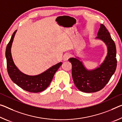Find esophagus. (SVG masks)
I'll list each match as a JSON object with an SVG mask.
<instances>
[{
  "label": "esophagus",
  "mask_w": 122,
  "mask_h": 122,
  "mask_svg": "<svg viewBox=\"0 0 122 122\" xmlns=\"http://www.w3.org/2000/svg\"><path fill=\"white\" fill-rule=\"evenodd\" d=\"M71 56V55L69 53H66V54H65L64 56H63V61H67L68 60V59L69 57Z\"/></svg>",
  "instance_id": "obj_1"
}]
</instances>
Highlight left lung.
Instances as JSON below:
<instances>
[{"label":"left lung","mask_w":122,"mask_h":122,"mask_svg":"<svg viewBox=\"0 0 122 122\" xmlns=\"http://www.w3.org/2000/svg\"><path fill=\"white\" fill-rule=\"evenodd\" d=\"M96 40L103 41L107 47L106 57L99 66L87 69L78 56L68 59L72 66L71 74L75 85L81 91L96 92L101 90L109 81L117 67L116 48L111 35L103 24L100 27Z\"/></svg>","instance_id":"left-lung-1"}]
</instances>
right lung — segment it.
Segmentation results:
<instances>
[{"mask_svg": "<svg viewBox=\"0 0 122 122\" xmlns=\"http://www.w3.org/2000/svg\"><path fill=\"white\" fill-rule=\"evenodd\" d=\"M17 31H15L11 36L5 52L7 69L10 78L15 84L26 91L33 93L43 91L51 84L54 74L62 63L60 62L37 75H29L22 72L15 65L11 54V47Z\"/></svg>", "mask_w": 122, "mask_h": 122, "instance_id": "1", "label": "right lung"}]
</instances>
